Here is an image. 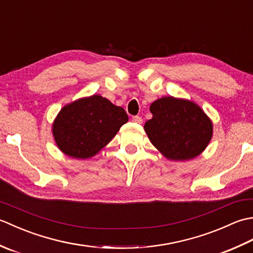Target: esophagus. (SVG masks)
<instances>
[{
  "label": "esophagus",
  "mask_w": 253,
  "mask_h": 253,
  "mask_svg": "<svg viewBox=\"0 0 253 253\" xmlns=\"http://www.w3.org/2000/svg\"><path fill=\"white\" fill-rule=\"evenodd\" d=\"M132 122H135L137 124H142V118L140 116H133L132 117Z\"/></svg>",
  "instance_id": "1"
}]
</instances>
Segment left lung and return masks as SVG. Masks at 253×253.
<instances>
[{"mask_svg": "<svg viewBox=\"0 0 253 253\" xmlns=\"http://www.w3.org/2000/svg\"><path fill=\"white\" fill-rule=\"evenodd\" d=\"M152 118L144 130L164 157L185 161L198 157L212 138L210 118L197 104L184 99L164 96L150 106Z\"/></svg>", "mask_w": 253, "mask_h": 253, "instance_id": "left-lung-1", "label": "left lung"}]
</instances>
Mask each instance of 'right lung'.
<instances>
[{
  "mask_svg": "<svg viewBox=\"0 0 253 253\" xmlns=\"http://www.w3.org/2000/svg\"><path fill=\"white\" fill-rule=\"evenodd\" d=\"M127 121L123 107L94 94L64 106L53 124V136L68 157L88 159L104 148Z\"/></svg>",
  "mask_w": 253,
  "mask_h": 253,
  "instance_id": "obj_1",
  "label": "right lung"
}]
</instances>
